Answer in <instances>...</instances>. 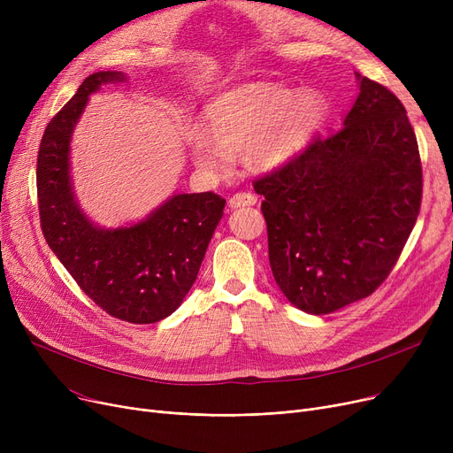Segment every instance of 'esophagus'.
Here are the masks:
<instances>
[{"instance_id":"34e87169","label":"esophagus","mask_w":453,"mask_h":453,"mask_svg":"<svg viewBox=\"0 0 453 453\" xmlns=\"http://www.w3.org/2000/svg\"><path fill=\"white\" fill-rule=\"evenodd\" d=\"M257 203V196L251 193H236L229 198V207L231 209H239V207H246V205H255Z\"/></svg>"}]
</instances>
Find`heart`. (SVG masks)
Segmentation results:
<instances>
[{
    "label": "heart",
    "mask_w": 453,
    "mask_h": 453,
    "mask_svg": "<svg viewBox=\"0 0 453 453\" xmlns=\"http://www.w3.org/2000/svg\"><path fill=\"white\" fill-rule=\"evenodd\" d=\"M328 113L326 95L316 88L244 84L207 106L209 128L193 125L187 142L196 165L207 171H224L236 152H246L255 169L273 171L311 145Z\"/></svg>",
    "instance_id": "obj_1"
}]
</instances>
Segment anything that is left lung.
Returning a JSON list of instances; mask_svg holds the SVG:
<instances>
[{"label":"left lung","instance_id":"left-lung-1","mask_svg":"<svg viewBox=\"0 0 453 453\" xmlns=\"http://www.w3.org/2000/svg\"><path fill=\"white\" fill-rule=\"evenodd\" d=\"M358 77L343 128L255 180L270 266L287 299L330 314L371 296L406 246L422 200V165L406 108Z\"/></svg>","mask_w":453,"mask_h":453}]
</instances>
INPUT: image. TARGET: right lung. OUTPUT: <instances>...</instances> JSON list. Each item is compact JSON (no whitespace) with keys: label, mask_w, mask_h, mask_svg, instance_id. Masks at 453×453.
Returning <instances> with one entry per match:
<instances>
[{"label":"right lung","mask_w":453,"mask_h":453,"mask_svg":"<svg viewBox=\"0 0 453 453\" xmlns=\"http://www.w3.org/2000/svg\"><path fill=\"white\" fill-rule=\"evenodd\" d=\"M121 71H97L47 125L36 163L40 226L47 244L82 292L117 319L147 325L171 316L193 287L226 200L214 193L174 195L145 220L104 229L75 200L69 176L71 134L103 84Z\"/></svg>","instance_id":"add662e5"}]
</instances>
